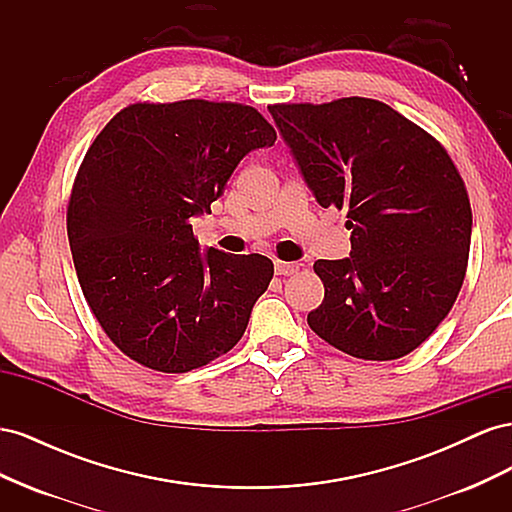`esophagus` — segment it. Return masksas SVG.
Wrapping results in <instances>:
<instances>
[{
	"mask_svg": "<svg viewBox=\"0 0 512 512\" xmlns=\"http://www.w3.org/2000/svg\"><path fill=\"white\" fill-rule=\"evenodd\" d=\"M301 269L299 262H284V260H275V273L277 275H292Z\"/></svg>",
	"mask_w": 512,
	"mask_h": 512,
	"instance_id": "34e87169",
	"label": "esophagus"
}]
</instances>
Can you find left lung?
<instances>
[{"instance_id":"left-lung-1","label":"left lung","mask_w":512,"mask_h":512,"mask_svg":"<svg viewBox=\"0 0 512 512\" xmlns=\"http://www.w3.org/2000/svg\"><path fill=\"white\" fill-rule=\"evenodd\" d=\"M269 113L320 207L348 211L352 250L316 260L307 324L356 359L393 361L451 312L468 267L472 209L446 149L389 104L342 98Z\"/></svg>"}]
</instances>
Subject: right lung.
Returning <instances> with one entry per match:
<instances>
[{
	"mask_svg": "<svg viewBox=\"0 0 512 512\" xmlns=\"http://www.w3.org/2000/svg\"><path fill=\"white\" fill-rule=\"evenodd\" d=\"M275 130L237 102H138L98 134L76 173L68 239L85 299L132 361L183 374L226 354L273 277L260 254L200 252L211 213L247 153Z\"/></svg>",
	"mask_w": 512,
	"mask_h": 512,
	"instance_id": "1",
	"label": "right lung"
}]
</instances>
